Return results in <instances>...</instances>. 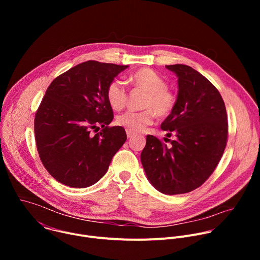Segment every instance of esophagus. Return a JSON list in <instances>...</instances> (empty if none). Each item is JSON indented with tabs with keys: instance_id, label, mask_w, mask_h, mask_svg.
Listing matches in <instances>:
<instances>
[{
	"instance_id": "34e87169",
	"label": "esophagus",
	"mask_w": 260,
	"mask_h": 260,
	"mask_svg": "<svg viewBox=\"0 0 260 260\" xmlns=\"http://www.w3.org/2000/svg\"><path fill=\"white\" fill-rule=\"evenodd\" d=\"M126 136H127V138H128V139H131V138H133L134 134H133L132 132H129V131H127V129H126Z\"/></svg>"
}]
</instances>
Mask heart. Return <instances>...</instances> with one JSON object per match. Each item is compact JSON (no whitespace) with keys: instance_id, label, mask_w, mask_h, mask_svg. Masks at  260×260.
Here are the masks:
<instances>
[{"instance_id":"b5f03b06","label":"heart","mask_w":260,"mask_h":260,"mask_svg":"<svg viewBox=\"0 0 260 260\" xmlns=\"http://www.w3.org/2000/svg\"><path fill=\"white\" fill-rule=\"evenodd\" d=\"M128 82L146 92L143 108L139 112L127 111L116 119L117 124L132 133H141L147 125H150L155 117H167L176 106L177 96L167 87L166 80L151 69L138 70L128 77ZM106 96L111 108L119 111L124 108L127 101V91L122 81L115 79L107 87Z\"/></svg>"}]
</instances>
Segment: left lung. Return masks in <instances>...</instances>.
<instances>
[{
    "instance_id": "left-lung-1",
    "label": "left lung",
    "mask_w": 260,
    "mask_h": 260,
    "mask_svg": "<svg viewBox=\"0 0 260 260\" xmlns=\"http://www.w3.org/2000/svg\"><path fill=\"white\" fill-rule=\"evenodd\" d=\"M166 68L178 77V94L173 112L160 127L168 146L148 135L141 153L147 179L164 194L187 193L211 176L224 152L229 124L223 100L201 73L186 64Z\"/></svg>"
}]
</instances>
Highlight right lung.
Instances as JSON below:
<instances>
[{
    "label": "right lung",
    "mask_w": 260,
    "mask_h": 260,
    "mask_svg": "<svg viewBox=\"0 0 260 260\" xmlns=\"http://www.w3.org/2000/svg\"><path fill=\"white\" fill-rule=\"evenodd\" d=\"M127 68L87 60L61 74L47 88L35 116V139L43 166L59 183L74 188L91 186L126 141L123 127L108 126L113 111L106 91Z\"/></svg>",
    "instance_id": "obj_1"
}]
</instances>
